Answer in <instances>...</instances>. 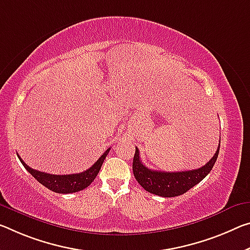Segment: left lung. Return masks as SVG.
Returning a JSON list of instances; mask_svg holds the SVG:
<instances>
[{
    "mask_svg": "<svg viewBox=\"0 0 250 250\" xmlns=\"http://www.w3.org/2000/svg\"><path fill=\"white\" fill-rule=\"evenodd\" d=\"M219 148L220 141L213 157L199 169L188 170V171L167 172L157 171V170L146 168L141 162L139 150L136 146V153H134L132 162L133 175L136 177L138 184L146 191L151 192L153 195L166 198L180 196L182 193L187 192L193 186L199 184L210 172L218 158Z\"/></svg>",
    "mask_w": 250,
    "mask_h": 250,
    "instance_id": "obj_1",
    "label": "left lung"
}]
</instances>
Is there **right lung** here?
I'll list each match as a JSON object with an SVG mask.
<instances>
[{"label": "right lung", "mask_w": 250, "mask_h": 250, "mask_svg": "<svg viewBox=\"0 0 250 250\" xmlns=\"http://www.w3.org/2000/svg\"><path fill=\"white\" fill-rule=\"evenodd\" d=\"M109 151L110 148L105 150L104 153L99 158L97 162H94L92 167H90L89 169H86L85 171H83L81 173H73V175H51V173L38 171V170H34L29 167V166L21 159V157H20L19 154L18 157L27 171H29L40 184L44 186V187L58 193H72L85 189L88 186L91 185V182L96 179V177L99 171H100L101 166L104 164L106 154L109 153Z\"/></svg>", "instance_id": "1"}]
</instances>
